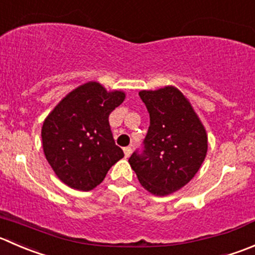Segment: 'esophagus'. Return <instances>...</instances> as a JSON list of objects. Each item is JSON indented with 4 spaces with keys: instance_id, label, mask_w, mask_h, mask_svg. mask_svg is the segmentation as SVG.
Here are the masks:
<instances>
[{
    "instance_id": "esophagus-1",
    "label": "esophagus",
    "mask_w": 255,
    "mask_h": 255,
    "mask_svg": "<svg viewBox=\"0 0 255 255\" xmlns=\"http://www.w3.org/2000/svg\"><path fill=\"white\" fill-rule=\"evenodd\" d=\"M123 152H125V157L128 158L130 155V153H132V148H130V147L123 148Z\"/></svg>"
}]
</instances>
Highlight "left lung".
<instances>
[{
	"mask_svg": "<svg viewBox=\"0 0 255 255\" xmlns=\"http://www.w3.org/2000/svg\"><path fill=\"white\" fill-rule=\"evenodd\" d=\"M139 97L149 113V127L143 149L133 152L128 162L143 188L154 196H168L198 172L208 138L198 116L177 88L140 91Z\"/></svg>",
	"mask_w": 255,
	"mask_h": 255,
	"instance_id": "1",
	"label": "left lung"
}]
</instances>
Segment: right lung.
<instances>
[{"label": "right lung", "instance_id": "right-lung-1", "mask_svg": "<svg viewBox=\"0 0 255 255\" xmlns=\"http://www.w3.org/2000/svg\"><path fill=\"white\" fill-rule=\"evenodd\" d=\"M121 91L107 92L88 82L66 96L44 120L42 144L57 177L78 190L97 187L125 157L111 130V112L125 101Z\"/></svg>", "mask_w": 255, "mask_h": 255}]
</instances>
